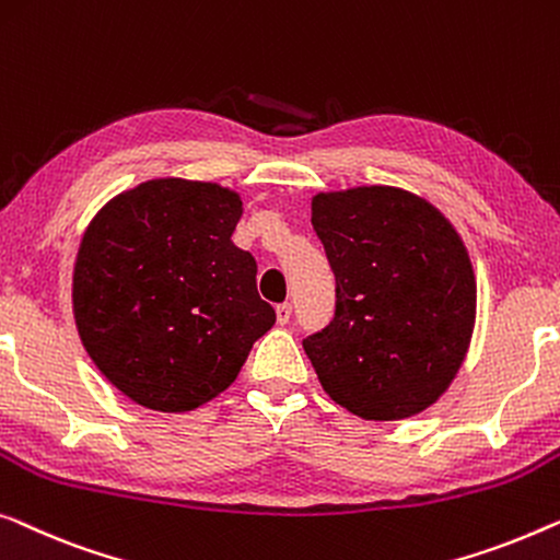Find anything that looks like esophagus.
I'll return each mask as SVG.
<instances>
[{
  "label": "esophagus",
  "instance_id": "obj_1",
  "mask_svg": "<svg viewBox=\"0 0 560 560\" xmlns=\"http://www.w3.org/2000/svg\"><path fill=\"white\" fill-rule=\"evenodd\" d=\"M275 313H278V323H280V326H285V323H290V315H293V305H290V303H280L278 307H275Z\"/></svg>",
  "mask_w": 560,
  "mask_h": 560
}]
</instances>
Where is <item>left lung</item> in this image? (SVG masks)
<instances>
[{
  "instance_id": "left-lung-1",
  "label": "left lung",
  "mask_w": 560,
  "mask_h": 560,
  "mask_svg": "<svg viewBox=\"0 0 560 560\" xmlns=\"http://www.w3.org/2000/svg\"><path fill=\"white\" fill-rule=\"evenodd\" d=\"M311 222L336 275V315L303 348L361 419L415 417L447 392L475 328L467 247L440 209L396 186L320 191Z\"/></svg>"
}]
</instances>
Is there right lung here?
Returning <instances> with one entry per match:
<instances>
[{
  "label": "right lung",
  "instance_id": "1",
  "mask_svg": "<svg viewBox=\"0 0 560 560\" xmlns=\"http://www.w3.org/2000/svg\"><path fill=\"white\" fill-rule=\"evenodd\" d=\"M237 191L151 179L113 197L80 240L72 313L101 374L153 411H191L237 378L275 326L255 257L232 242Z\"/></svg>",
  "mask_w": 560,
  "mask_h": 560
}]
</instances>
